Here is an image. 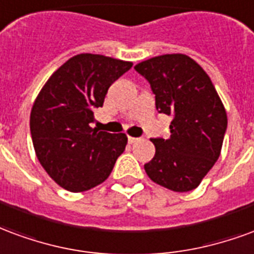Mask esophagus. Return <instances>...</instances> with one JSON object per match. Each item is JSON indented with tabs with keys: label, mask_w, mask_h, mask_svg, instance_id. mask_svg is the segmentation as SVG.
<instances>
[{
	"label": "esophagus",
	"mask_w": 254,
	"mask_h": 254,
	"mask_svg": "<svg viewBox=\"0 0 254 254\" xmlns=\"http://www.w3.org/2000/svg\"><path fill=\"white\" fill-rule=\"evenodd\" d=\"M140 140V138H134V136H128V142L129 143H135V142H138Z\"/></svg>",
	"instance_id": "1"
}]
</instances>
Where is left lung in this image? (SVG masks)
Returning <instances> with one entry per match:
<instances>
[{
	"label": "left lung",
	"instance_id": "left-lung-1",
	"mask_svg": "<svg viewBox=\"0 0 254 254\" xmlns=\"http://www.w3.org/2000/svg\"><path fill=\"white\" fill-rule=\"evenodd\" d=\"M155 94V108L172 115L170 136L153 138L155 155L145 164L151 180L175 192L200 184L221 154L227 115L210 77L183 54H166L135 66Z\"/></svg>",
	"mask_w": 254,
	"mask_h": 254
}]
</instances>
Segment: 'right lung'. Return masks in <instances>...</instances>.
<instances>
[{"label":"right lung","mask_w":254,"mask_h":254,"mask_svg":"<svg viewBox=\"0 0 254 254\" xmlns=\"http://www.w3.org/2000/svg\"><path fill=\"white\" fill-rule=\"evenodd\" d=\"M132 64L97 54H79L46 82L31 111V135L36 157L57 184L82 192L108 179L126 149V134L90 127L93 109Z\"/></svg>","instance_id":"right-lung-1"}]
</instances>
